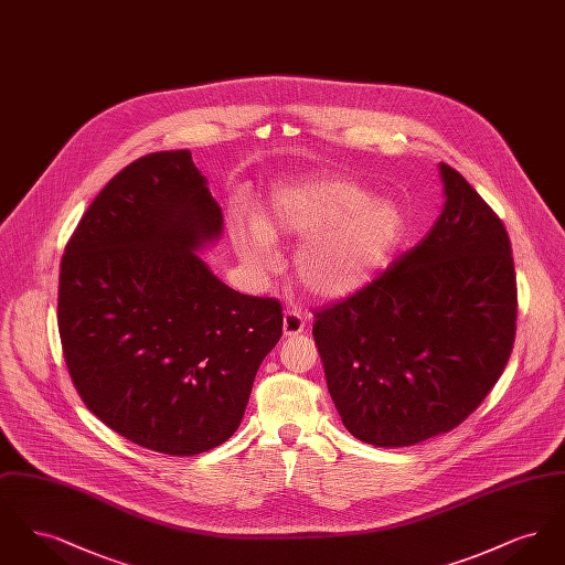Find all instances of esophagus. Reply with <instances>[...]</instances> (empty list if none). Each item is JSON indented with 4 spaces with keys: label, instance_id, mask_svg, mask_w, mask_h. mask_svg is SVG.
I'll list each match as a JSON object with an SVG mask.
<instances>
[{
    "label": "esophagus",
    "instance_id": "esophagus-1",
    "mask_svg": "<svg viewBox=\"0 0 565 565\" xmlns=\"http://www.w3.org/2000/svg\"><path fill=\"white\" fill-rule=\"evenodd\" d=\"M305 330V320L302 316L295 311V309H288L284 313V337H296Z\"/></svg>",
    "mask_w": 565,
    "mask_h": 565
}]
</instances>
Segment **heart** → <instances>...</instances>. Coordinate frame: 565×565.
<instances>
[{
  "mask_svg": "<svg viewBox=\"0 0 565 565\" xmlns=\"http://www.w3.org/2000/svg\"><path fill=\"white\" fill-rule=\"evenodd\" d=\"M371 200L366 190L343 180L302 182L277 190L265 222L235 215L231 235L254 270L273 269L270 237L305 242L296 254L302 288L322 298H343L364 288L403 242L406 222L401 207Z\"/></svg>",
  "mask_w": 565,
  "mask_h": 565,
  "instance_id": "1",
  "label": "heart"
}]
</instances>
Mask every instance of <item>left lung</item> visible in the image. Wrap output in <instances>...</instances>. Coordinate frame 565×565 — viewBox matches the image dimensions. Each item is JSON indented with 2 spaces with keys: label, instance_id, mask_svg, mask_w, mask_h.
Here are the masks:
<instances>
[{
  "label": "left lung",
  "instance_id": "8db88e82",
  "mask_svg": "<svg viewBox=\"0 0 565 565\" xmlns=\"http://www.w3.org/2000/svg\"><path fill=\"white\" fill-rule=\"evenodd\" d=\"M445 207L428 237L358 292L313 311L343 426L375 447L457 428L511 358L516 275L498 214L440 162Z\"/></svg>",
  "mask_w": 565,
  "mask_h": 565
}]
</instances>
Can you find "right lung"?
<instances>
[{
    "instance_id": "1",
    "label": "right lung",
    "mask_w": 565,
    "mask_h": 565,
    "mask_svg": "<svg viewBox=\"0 0 565 565\" xmlns=\"http://www.w3.org/2000/svg\"><path fill=\"white\" fill-rule=\"evenodd\" d=\"M220 233L190 150H162L109 180L61 258L56 322L82 403L164 456L235 434L284 328L277 298L235 292L196 254Z\"/></svg>"
}]
</instances>
